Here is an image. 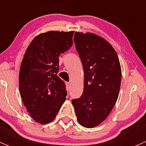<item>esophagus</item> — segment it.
Returning <instances> with one entry per match:
<instances>
[{"instance_id": "34e87169", "label": "esophagus", "mask_w": 146, "mask_h": 146, "mask_svg": "<svg viewBox=\"0 0 146 146\" xmlns=\"http://www.w3.org/2000/svg\"><path fill=\"white\" fill-rule=\"evenodd\" d=\"M66 86H67L68 90L70 89V82H66Z\"/></svg>"}]
</instances>
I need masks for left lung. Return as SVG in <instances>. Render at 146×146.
<instances>
[{
  "label": "left lung",
  "instance_id": "8db88e82",
  "mask_svg": "<svg viewBox=\"0 0 146 146\" xmlns=\"http://www.w3.org/2000/svg\"><path fill=\"white\" fill-rule=\"evenodd\" d=\"M74 42L83 66L84 89L72 100L80 125L93 128L108 117L119 96L121 70L111 45L92 33L76 32Z\"/></svg>",
  "mask_w": 146,
  "mask_h": 146
}]
</instances>
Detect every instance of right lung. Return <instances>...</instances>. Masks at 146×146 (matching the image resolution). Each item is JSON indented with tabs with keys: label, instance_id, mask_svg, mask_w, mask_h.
Listing matches in <instances>:
<instances>
[{
	"label": "right lung",
	"instance_id": "obj_1",
	"mask_svg": "<svg viewBox=\"0 0 146 146\" xmlns=\"http://www.w3.org/2000/svg\"><path fill=\"white\" fill-rule=\"evenodd\" d=\"M73 34L58 31L40 34L24 55L19 74L20 95L31 117L40 123L52 121L66 100V84L57 73L59 56L72 46Z\"/></svg>",
	"mask_w": 146,
	"mask_h": 146
}]
</instances>
